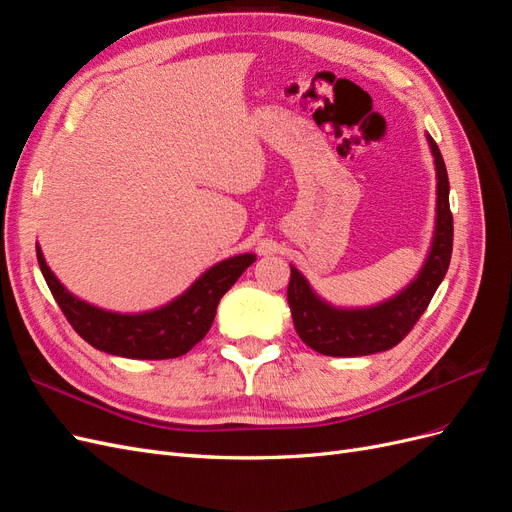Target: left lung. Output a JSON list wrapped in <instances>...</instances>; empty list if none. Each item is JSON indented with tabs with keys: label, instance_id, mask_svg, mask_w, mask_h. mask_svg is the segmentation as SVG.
Segmentation results:
<instances>
[{
	"label": "left lung",
	"instance_id": "8db88e82",
	"mask_svg": "<svg viewBox=\"0 0 512 512\" xmlns=\"http://www.w3.org/2000/svg\"><path fill=\"white\" fill-rule=\"evenodd\" d=\"M436 164V230L421 271L395 297L371 307H335L320 299L305 277L290 267L288 305L303 342L327 356H365L391 350L423 316L442 284L453 254V213L448 205V175L436 141L427 134Z\"/></svg>",
	"mask_w": 512,
	"mask_h": 512
}]
</instances>
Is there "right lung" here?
<instances>
[{"label":"right lung","instance_id":"add662e5","mask_svg":"<svg viewBox=\"0 0 512 512\" xmlns=\"http://www.w3.org/2000/svg\"><path fill=\"white\" fill-rule=\"evenodd\" d=\"M36 256L44 280L72 329L96 350L141 361L175 359L190 352L211 329L220 299L256 260L254 254L226 258L170 303L151 312L119 314L74 297L46 265L38 243Z\"/></svg>","mask_w":512,"mask_h":512}]
</instances>
